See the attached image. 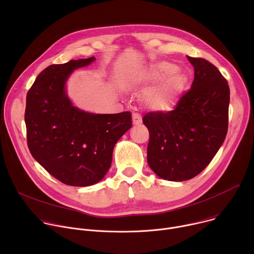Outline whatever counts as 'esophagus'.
I'll use <instances>...</instances> for the list:
<instances>
[{"label": "esophagus", "instance_id": "34e87169", "mask_svg": "<svg viewBox=\"0 0 254 254\" xmlns=\"http://www.w3.org/2000/svg\"><path fill=\"white\" fill-rule=\"evenodd\" d=\"M141 122H142V120H141V117H140L139 114H137V113L132 114V124H133L134 126L140 125Z\"/></svg>", "mask_w": 254, "mask_h": 254}]
</instances>
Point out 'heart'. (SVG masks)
I'll list each match as a JSON object with an SVG mask.
<instances>
[{
  "label": "heart",
  "instance_id": "b5f03b06",
  "mask_svg": "<svg viewBox=\"0 0 254 254\" xmlns=\"http://www.w3.org/2000/svg\"><path fill=\"white\" fill-rule=\"evenodd\" d=\"M142 80L146 83L159 81L142 95L144 105L156 113L172 110L182 97L188 84V77L184 72L167 61L149 67L143 72Z\"/></svg>",
  "mask_w": 254,
  "mask_h": 254
}]
</instances>
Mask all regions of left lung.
<instances>
[{
    "instance_id": "obj_1",
    "label": "left lung",
    "mask_w": 254,
    "mask_h": 254,
    "mask_svg": "<svg viewBox=\"0 0 254 254\" xmlns=\"http://www.w3.org/2000/svg\"><path fill=\"white\" fill-rule=\"evenodd\" d=\"M194 81L174 111L150 113L148 164L160 178L187 181L201 173L218 152L228 129L230 90L220 71L203 58L187 56Z\"/></svg>"
}]
</instances>
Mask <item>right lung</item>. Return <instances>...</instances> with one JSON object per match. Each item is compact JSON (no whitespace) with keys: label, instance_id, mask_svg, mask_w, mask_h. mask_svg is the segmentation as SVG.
Segmentation results:
<instances>
[{"label":"right lung","instance_id":"obj_1","mask_svg":"<svg viewBox=\"0 0 254 254\" xmlns=\"http://www.w3.org/2000/svg\"><path fill=\"white\" fill-rule=\"evenodd\" d=\"M93 61L95 57L50 65L27 94L29 150L50 175L69 186L101 181L111 168L116 143L132 124L129 112L93 114L72 103L66 88L70 75Z\"/></svg>","mask_w":254,"mask_h":254}]
</instances>
